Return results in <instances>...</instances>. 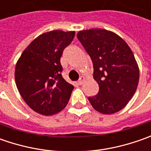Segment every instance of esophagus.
Wrapping results in <instances>:
<instances>
[{"label":"esophagus","mask_w":151,"mask_h":151,"mask_svg":"<svg viewBox=\"0 0 151 151\" xmlns=\"http://www.w3.org/2000/svg\"><path fill=\"white\" fill-rule=\"evenodd\" d=\"M85 81L84 76H81V77H80V79L78 80V84L81 85L82 83H83V81Z\"/></svg>","instance_id":"esophagus-1"}]
</instances>
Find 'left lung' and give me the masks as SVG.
<instances>
[{
	"instance_id": "left-lung-1",
	"label": "left lung",
	"mask_w": 151,
	"mask_h": 151,
	"mask_svg": "<svg viewBox=\"0 0 151 151\" xmlns=\"http://www.w3.org/2000/svg\"><path fill=\"white\" fill-rule=\"evenodd\" d=\"M77 38L93 63V78L99 91L88 100L103 114L123 109L138 86L139 70L131 49L118 34L106 29L80 31Z\"/></svg>"
}]
</instances>
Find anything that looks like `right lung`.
<instances>
[{
	"label": "right lung",
	"mask_w": 151,
	"mask_h": 151,
	"mask_svg": "<svg viewBox=\"0 0 151 151\" xmlns=\"http://www.w3.org/2000/svg\"><path fill=\"white\" fill-rule=\"evenodd\" d=\"M75 31L44 32L27 47L17 62L15 81L20 95L33 111L50 116L67 105L74 86L62 77L64 50Z\"/></svg>",
	"instance_id": "obj_1"
}]
</instances>
